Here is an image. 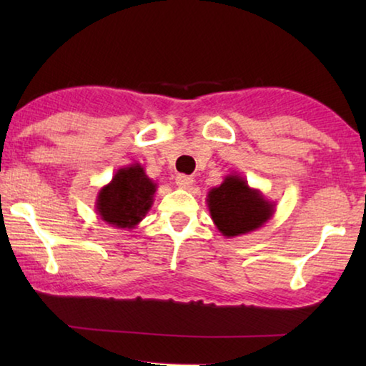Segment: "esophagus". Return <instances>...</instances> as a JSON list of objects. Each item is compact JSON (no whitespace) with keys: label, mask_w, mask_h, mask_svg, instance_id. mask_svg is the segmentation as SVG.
I'll use <instances>...</instances> for the list:
<instances>
[{"label":"esophagus","mask_w":366,"mask_h":366,"mask_svg":"<svg viewBox=\"0 0 366 366\" xmlns=\"http://www.w3.org/2000/svg\"><path fill=\"white\" fill-rule=\"evenodd\" d=\"M176 184L179 185V187H182V189H190L192 184H194V177L185 176V174H179L176 177Z\"/></svg>","instance_id":"1"}]
</instances>
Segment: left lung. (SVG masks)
Masks as SVG:
<instances>
[{
  "instance_id": "obj_1",
  "label": "left lung",
  "mask_w": 366,
  "mask_h": 366,
  "mask_svg": "<svg viewBox=\"0 0 366 366\" xmlns=\"http://www.w3.org/2000/svg\"><path fill=\"white\" fill-rule=\"evenodd\" d=\"M208 207L214 224L227 237L253 231L272 214L271 203L239 176H227L219 187L209 190Z\"/></svg>"
}]
</instances>
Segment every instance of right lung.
<instances>
[{
	"label": "right lung",
	"instance_id": "right-lung-1",
	"mask_svg": "<svg viewBox=\"0 0 366 366\" xmlns=\"http://www.w3.org/2000/svg\"><path fill=\"white\" fill-rule=\"evenodd\" d=\"M154 184L145 176L144 168L134 164L119 169L98 195V213L108 224L132 229L152 207Z\"/></svg>",
	"mask_w": 366,
	"mask_h": 366
}]
</instances>
